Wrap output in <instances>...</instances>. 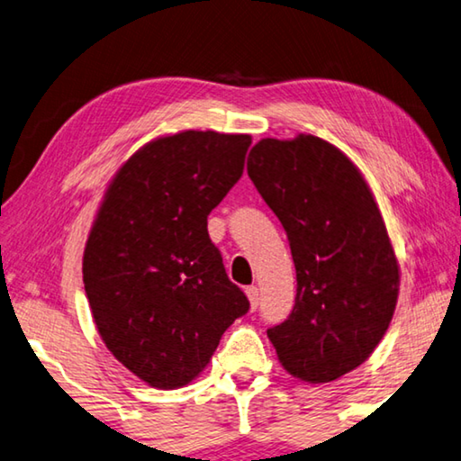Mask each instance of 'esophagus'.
Returning a JSON list of instances; mask_svg holds the SVG:
<instances>
[{
    "label": "esophagus",
    "instance_id": "obj_1",
    "mask_svg": "<svg viewBox=\"0 0 461 461\" xmlns=\"http://www.w3.org/2000/svg\"><path fill=\"white\" fill-rule=\"evenodd\" d=\"M246 294H248V299H249V307L252 309H256L258 307V301H260V291H258V286H248L246 288Z\"/></svg>",
    "mask_w": 461,
    "mask_h": 461
}]
</instances>
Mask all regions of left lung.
<instances>
[{
    "label": "left lung",
    "instance_id": "left-lung-1",
    "mask_svg": "<svg viewBox=\"0 0 461 461\" xmlns=\"http://www.w3.org/2000/svg\"><path fill=\"white\" fill-rule=\"evenodd\" d=\"M248 176L283 223L296 270L293 313L268 339L291 376L338 380L368 360L399 299V260L374 194L339 148L311 134L260 140Z\"/></svg>",
    "mask_w": 461,
    "mask_h": 461
}]
</instances>
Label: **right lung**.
I'll return each instance as SVG.
<instances>
[{"label":"right lung","mask_w":461,"mask_h":461,"mask_svg":"<svg viewBox=\"0 0 461 461\" xmlns=\"http://www.w3.org/2000/svg\"><path fill=\"white\" fill-rule=\"evenodd\" d=\"M248 134L156 138L109 183L83 254L93 321L140 380L189 384L249 303L225 275L207 215L244 173Z\"/></svg>","instance_id":"obj_1"}]
</instances>
